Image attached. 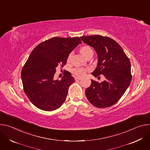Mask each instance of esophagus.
I'll list each match as a JSON object with an SVG mask.
<instances>
[{"mask_svg": "<svg viewBox=\"0 0 150 150\" xmlns=\"http://www.w3.org/2000/svg\"><path fill=\"white\" fill-rule=\"evenodd\" d=\"M81 79H82V78H80V77H76V78H75V80H76V81H80V80H81Z\"/></svg>", "mask_w": 150, "mask_h": 150, "instance_id": "obj_1", "label": "esophagus"}]
</instances>
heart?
<instances>
[{"instance_id":"heart-1","label":"heart","mask_w":150,"mask_h":150,"mask_svg":"<svg viewBox=\"0 0 150 150\" xmlns=\"http://www.w3.org/2000/svg\"><path fill=\"white\" fill-rule=\"evenodd\" d=\"M80 52L85 57H87L90 54H92V53L93 54V51L92 49L90 46H82L81 48V49H80ZM72 55V53L69 54V55L68 57V61H69L71 60ZM72 72L76 76H83L85 75V69H84L83 68H75V69H73Z\"/></svg>"}]
</instances>
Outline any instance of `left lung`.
<instances>
[{
    "label": "left lung",
    "mask_w": 150,
    "mask_h": 150,
    "mask_svg": "<svg viewBox=\"0 0 150 150\" xmlns=\"http://www.w3.org/2000/svg\"><path fill=\"white\" fill-rule=\"evenodd\" d=\"M80 38L97 54V65L91 74L94 76L102 74L105 78L101 83L91 79V85L85 90L86 97L97 108L112 106L129 86L132 79L130 60L121 46L109 37L95 35Z\"/></svg>",
    "instance_id": "8db88e82"
}]
</instances>
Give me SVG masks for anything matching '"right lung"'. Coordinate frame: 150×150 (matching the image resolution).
Returning <instances> with one entry per match:
<instances>
[{
    "instance_id": "1",
    "label": "right lung",
    "mask_w": 150,
    "mask_h": 150,
    "mask_svg": "<svg viewBox=\"0 0 150 150\" xmlns=\"http://www.w3.org/2000/svg\"><path fill=\"white\" fill-rule=\"evenodd\" d=\"M82 42L76 37H54L41 42L30 54L22 71L24 91L37 108L54 110L65 102L74 78L68 73L54 79L56 67L67 64L71 52Z\"/></svg>"
}]
</instances>
